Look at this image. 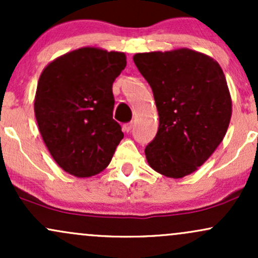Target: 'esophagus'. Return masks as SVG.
I'll use <instances>...</instances> for the list:
<instances>
[{"instance_id":"1","label":"esophagus","mask_w":258,"mask_h":258,"mask_svg":"<svg viewBox=\"0 0 258 258\" xmlns=\"http://www.w3.org/2000/svg\"><path fill=\"white\" fill-rule=\"evenodd\" d=\"M122 128H123V131L125 132H131L132 131V128H133V122L131 121V122H127V123H123V126H122Z\"/></svg>"}]
</instances>
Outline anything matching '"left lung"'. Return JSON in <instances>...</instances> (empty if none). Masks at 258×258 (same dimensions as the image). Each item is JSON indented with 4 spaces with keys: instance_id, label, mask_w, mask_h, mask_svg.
Here are the masks:
<instances>
[{
    "instance_id": "left-lung-1",
    "label": "left lung",
    "mask_w": 258,
    "mask_h": 258,
    "mask_svg": "<svg viewBox=\"0 0 258 258\" xmlns=\"http://www.w3.org/2000/svg\"><path fill=\"white\" fill-rule=\"evenodd\" d=\"M136 67L153 90L159 130L146 150L148 164L171 178L193 173L220 146L232 116L223 70L188 48L138 53Z\"/></svg>"
}]
</instances>
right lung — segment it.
I'll return each instance as SVG.
<instances>
[{
    "mask_svg": "<svg viewBox=\"0 0 258 258\" xmlns=\"http://www.w3.org/2000/svg\"><path fill=\"white\" fill-rule=\"evenodd\" d=\"M125 67V53L84 47L43 69L35 116L47 149L65 172L91 177L110 164L123 138L112 119V82Z\"/></svg>",
    "mask_w": 258,
    "mask_h": 258,
    "instance_id": "1",
    "label": "right lung"
}]
</instances>
